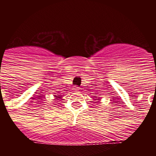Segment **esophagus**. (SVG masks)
<instances>
[{
	"instance_id": "34e87169",
	"label": "esophagus",
	"mask_w": 156,
	"mask_h": 156,
	"mask_svg": "<svg viewBox=\"0 0 156 156\" xmlns=\"http://www.w3.org/2000/svg\"><path fill=\"white\" fill-rule=\"evenodd\" d=\"M73 89H74V90H80V88H79V87H74Z\"/></svg>"
}]
</instances>
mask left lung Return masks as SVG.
<instances>
[{
	"instance_id": "left-lung-1",
	"label": "left lung",
	"mask_w": 156,
	"mask_h": 156,
	"mask_svg": "<svg viewBox=\"0 0 156 156\" xmlns=\"http://www.w3.org/2000/svg\"><path fill=\"white\" fill-rule=\"evenodd\" d=\"M95 100H100V98H98V99H96V98H95Z\"/></svg>"
}]
</instances>
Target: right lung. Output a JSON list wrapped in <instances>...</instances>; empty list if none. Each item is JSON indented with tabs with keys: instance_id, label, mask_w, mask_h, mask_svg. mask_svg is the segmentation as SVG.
Returning a JSON list of instances; mask_svg holds the SVG:
<instances>
[{
	"instance_id": "obj_1",
	"label": "right lung",
	"mask_w": 156,
	"mask_h": 156,
	"mask_svg": "<svg viewBox=\"0 0 156 156\" xmlns=\"http://www.w3.org/2000/svg\"><path fill=\"white\" fill-rule=\"evenodd\" d=\"M54 96H55V98H57V97H58V96H56V97H55V95H54Z\"/></svg>"
}]
</instances>
